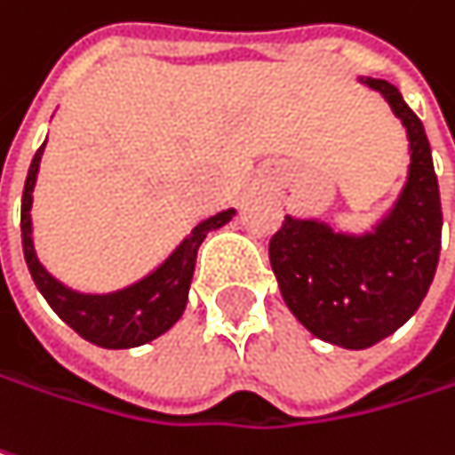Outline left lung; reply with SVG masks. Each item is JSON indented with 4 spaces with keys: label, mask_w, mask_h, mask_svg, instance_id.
<instances>
[{
    "label": "left lung",
    "mask_w": 455,
    "mask_h": 455,
    "mask_svg": "<svg viewBox=\"0 0 455 455\" xmlns=\"http://www.w3.org/2000/svg\"><path fill=\"white\" fill-rule=\"evenodd\" d=\"M378 90L409 140V171L399 199L368 233H337L329 222L287 214L269 241L279 292L313 337L365 349L391 337L425 300L438 269V176L422 121L386 80Z\"/></svg>",
    "instance_id": "1"
}]
</instances>
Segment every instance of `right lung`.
<instances>
[{
    "mask_svg": "<svg viewBox=\"0 0 455 455\" xmlns=\"http://www.w3.org/2000/svg\"><path fill=\"white\" fill-rule=\"evenodd\" d=\"M44 147L46 142L36 152V157L28 168V179H25V188H22V214H20L22 253H25V264L30 269L36 287L41 290L46 303L56 310V315L64 323H69L82 339L92 341L98 347L132 349V347H142L147 341L157 339L186 310L199 245L204 243L207 233L228 225L235 217V210H222L202 220L157 269L137 279L134 284L121 287L116 292H103V295L77 292L46 272V267L38 261V253L33 245L30 207H33V188H36V179H38Z\"/></svg>",
    "mask_w": 455,
    "mask_h": 455,
    "instance_id": "1",
    "label": "right lung"
}]
</instances>
